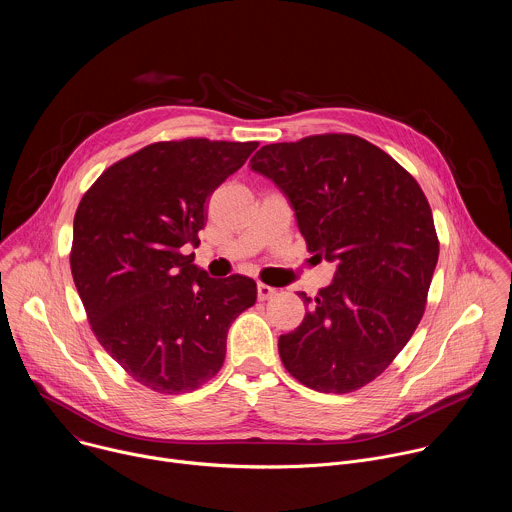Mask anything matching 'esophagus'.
I'll list each match as a JSON object with an SVG mask.
<instances>
[{
	"instance_id": "esophagus-1",
	"label": "esophagus",
	"mask_w": 512,
	"mask_h": 512,
	"mask_svg": "<svg viewBox=\"0 0 512 512\" xmlns=\"http://www.w3.org/2000/svg\"><path fill=\"white\" fill-rule=\"evenodd\" d=\"M275 294H277V289H273V287H269V285H265V283H259V285H257V298H259L261 302L273 298Z\"/></svg>"
}]
</instances>
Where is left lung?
Segmentation results:
<instances>
[{"label":"left lung","instance_id":"left-lung-1","mask_svg":"<svg viewBox=\"0 0 512 512\" xmlns=\"http://www.w3.org/2000/svg\"><path fill=\"white\" fill-rule=\"evenodd\" d=\"M296 210L308 251L336 265L304 322L279 336L283 367L320 393L375 381L413 336L440 255L415 178L358 135L269 143L251 158Z\"/></svg>","mask_w":512,"mask_h":512}]
</instances>
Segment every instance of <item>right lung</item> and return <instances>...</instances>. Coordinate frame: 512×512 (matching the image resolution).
Instances as JSON below:
<instances>
[{
    "mask_svg": "<svg viewBox=\"0 0 512 512\" xmlns=\"http://www.w3.org/2000/svg\"><path fill=\"white\" fill-rule=\"evenodd\" d=\"M257 141H158L107 168L79 202L70 271L91 328L125 373L188 393L221 371L233 320L257 300L245 275L196 267L206 198Z\"/></svg>",
    "mask_w": 512,
    "mask_h": 512,
    "instance_id": "1",
    "label": "right lung"
}]
</instances>
